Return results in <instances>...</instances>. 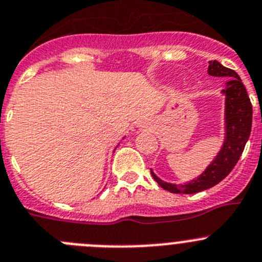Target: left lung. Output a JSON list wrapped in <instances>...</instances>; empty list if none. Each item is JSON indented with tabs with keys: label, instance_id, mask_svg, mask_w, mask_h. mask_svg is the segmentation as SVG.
I'll list each match as a JSON object with an SVG mask.
<instances>
[{
	"label": "left lung",
	"instance_id": "left-lung-1",
	"mask_svg": "<svg viewBox=\"0 0 262 262\" xmlns=\"http://www.w3.org/2000/svg\"><path fill=\"white\" fill-rule=\"evenodd\" d=\"M208 73L214 77H229L222 90L225 99V124L226 133L219 155L198 178L185 185H174L161 181L151 170L154 180L164 190L173 194H195L221 182L233 170L244 150L252 128V104L241 77L235 71L226 68L217 60H211Z\"/></svg>",
	"mask_w": 262,
	"mask_h": 262
}]
</instances>
